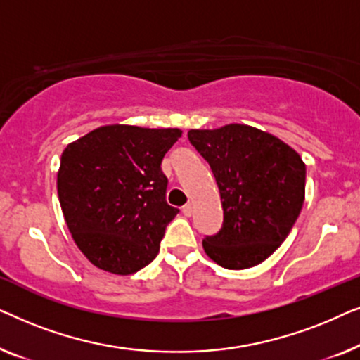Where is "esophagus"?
I'll list each match as a JSON object with an SVG mask.
<instances>
[{"mask_svg": "<svg viewBox=\"0 0 360 360\" xmlns=\"http://www.w3.org/2000/svg\"><path fill=\"white\" fill-rule=\"evenodd\" d=\"M181 211H184L185 216H191V213H193V205L191 203H186L184 208H181Z\"/></svg>", "mask_w": 360, "mask_h": 360, "instance_id": "1", "label": "esophagus"}]
</instances>
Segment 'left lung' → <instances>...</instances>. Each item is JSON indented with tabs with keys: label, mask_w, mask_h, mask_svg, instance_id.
Instances as JSON below:
<instances>
[{
	"label": "left lung",
	"mask_w": 360,
	"mask_h": 360,
	"mask_svg": "<svg viewBox=\"0 0 360 360\" xmlns=\"http://www.w3.org/2000/svg\"><path fill=\"white\" fill-rule=\"evenodd\" d=\"M188 141L213 170L223 205V226L203 239L206 255L229 270L264 262L302 211V157L278 137L245 124L191 129Z\"/></svg>",
	"instance_id": "1"
}]
</instances>
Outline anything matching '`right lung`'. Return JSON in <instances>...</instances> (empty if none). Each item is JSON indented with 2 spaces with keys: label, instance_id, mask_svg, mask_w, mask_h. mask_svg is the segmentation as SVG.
I'll return each mask as SVG.
<instances>
[{
  "label": "right lung",
  "instance_id": "1",
  "mask_svg": "<svg viewBox=\"0 0 360 360\" xmlns=\"http://www.w3.org/2000/svg\"><path fill=\"white\" fill-rule=\"evenodd\" d=\"M180 129L111 124L63 150L57 191L78 249L95 267L131 275L157 257L179 210L167 203L162 159Z\"/></svg>",
  "mask_w": 360,
  "mask_h": 360
}]
</instances>
